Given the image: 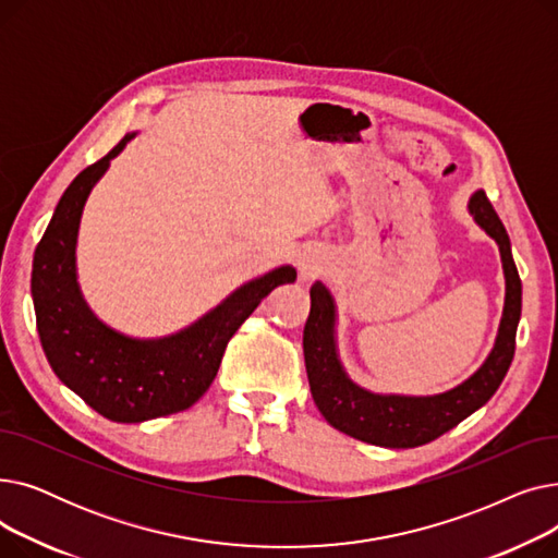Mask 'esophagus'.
I'll list each match as a JSON object with an SVG mask.
<instances>
[{
  "label": "esophagus",
  "instance_id": "34e87169",
  "mask_svg": "<svg viewBox=\"0 0 558 558\" xmlns=\"http://www.w3.org/2000/svg\"><path fill=\"white\" fill-rule=\"evenodd\" d=\"M326 269H328V262H326V255L320 253V251L307 248V251L301 255L299 274H301V280H303V282L316 280L318 276H324Z\"/></svg>",
  "mask_w": 558,
  "mask_h": 558
}]
</instances>
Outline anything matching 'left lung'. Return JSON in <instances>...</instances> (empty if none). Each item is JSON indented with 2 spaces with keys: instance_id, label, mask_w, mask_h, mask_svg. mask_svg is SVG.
<instances>
[{
  "instance_id": "1",
  "label": "left lung",
  "mask_w": 558,
  "mask_h": 558,
  "mask_svg": "<svg viewBox=\"0 0 558 558\" xmlns=\"http://www.w3.org/2000/svg\"><path fill=\"white\" fill-rule=\"evenodd\" d=\"M468 215L500 248L505 307L488 357L471 377L444 393H375L353 383L339 357L335 296L324 282L312 284V307L303 335L305 368L318 412L335 429L379 448H418L475 414L502 385L515 353L522 284L509 234L482 190L468 198Z\"/></svg>"
}]
</instances>
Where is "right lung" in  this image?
<instances>
[{
    "mask_svg": "<svg viewBox=\"0 0 558 558\" xmlns=\"http://www.w3.org/2000/svg\"><path fill=\"white\" fill-rule=\"evenodd\" d=\"M135 135L126 133L108 156L70 183L36 246L32 271L36 324L51 371L114 423H144L190 409L210 389L234 330L276 287L296 282V269L282 264L165 337H131L104 324L78 284V228L87 196Z\"/></svg>",
    "mask_w": 558,
    "mask_h": 558,
    "instance_id": "obj_1",
    "label": "right lung"
}]
</instances>
